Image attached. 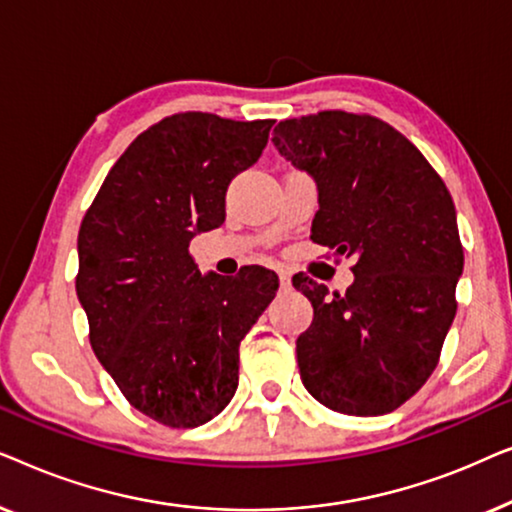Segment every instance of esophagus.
I'll return each instance as SVG.
<instances>
[{"label": "esophagus", "instance_id": "34e87169", "mask_svg": "<svg viewBox=\"0 0 512 512\" xmlns=\"http://www.w3.org/2000/svg\"><path fill=\"white\" fill-rule=\"evenodd\" d=\"M279 286H282V289H291V277L286 275V272H279Z\"/></svg>", "mask_w": 512, "mask_h": 512}]
</instances>
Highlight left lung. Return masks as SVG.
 Returning <instances> with one entry per match:
<instances>
[{"label":"left lung","mask_w":512,"mask_h":512,"mask_svg":"<svg viewBox=\"0 0 512 512\" xmlns=\"http://www.w3.org/2000/svg\"><path fill=\"white\" fill-rule=\"evenodd\" d=\"M272 142L317 184L312 242L356 258L345 293L293 277L314 307L296 340L300 380L342 415H387L429 380L457 314L464 249L452 195L380 118L319 111L282 121Z\"/></svg>","instance_id":"obj_1"}]
</instances>
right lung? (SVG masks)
Here are the masks:
<instances>
[{
	"instance_id": "right-lung-1",
	"label": "right lung",
	"mask_w": 512,
	"mask_h": 512,
	"mask_svg": "<svg viewBox=\"0 0 512 512\" xmlns=\"http://www.w3.org/2000/svg\"><path fill=\"white\" fill-rule=\"evenodd\" d=\"M272 123L163 118L116 160L81 221L76 296L93 352L130 405L172 429L230 403L240 342L279 289L261 265L226 279L200 275L188 254L226 221L228 184L261 158Z\"/></svg>"
}]
</instances>
